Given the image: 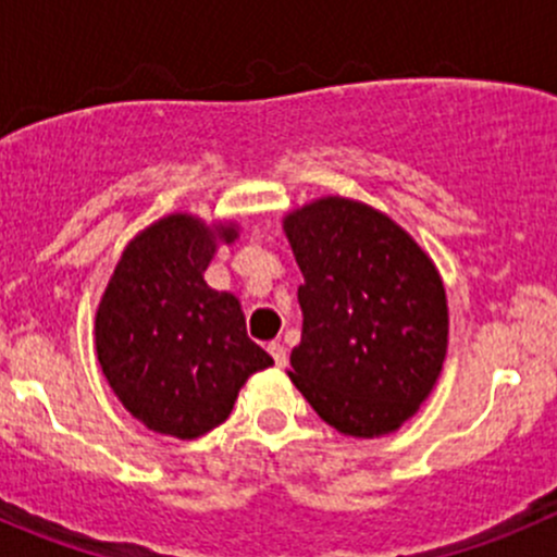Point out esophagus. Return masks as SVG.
<instances>
[{
	"mask_svg": "<svg viewBox=\"0 0 557 557\" xmlns=\"http://www.w3.org/2000/svg\"><path fill=\"white\" fill-rule=\"evenodd\" d=\"M269 356L274 358V367H285L288 363V352H285V347L280 345V342H269Z\"/></svg>",
	"mask_w": 557,
	"mask_h": 557,
	"instance_id": "1",
	"label": "esophagus"
}]
</instances>
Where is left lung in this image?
<instances>
[{
  "instance_id": "obj_1",
  "label": "left lung",
  "mask_w": 557,
  "mask_h": 557,
  "mask_svg": "<svg viewBox=\"0 0 557 557\" xmlns=\"http://www.w3.org/2000/svg\"><path fill=\"white\" fill-rule=\"evenodd\" d=\"M285 234L305 274L290 380L339 434L396 431L445 363L440 272L391 218L339 196L290 212Z\"/></svg>"
}]
</instances>
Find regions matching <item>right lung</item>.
Segmentation results:
<instances>
[{"mask_svg": "<svg viewBox=\"0 0 557 557\" xmlns=\"http://www.w3.org/2000/svg\"><path fill=\"white\" fill-rule=\"evenodd\" d=\"M215 237L190 215H170L123 250L97 312V352L123 407L159 434L196 440L232 414L239 387L272 356L245 331L232 294L205 269Z\"/></svg>", "mask_w": 557, "mask_h": 557, "instance_id": "1", "label": "right lung"}]
</instances>
